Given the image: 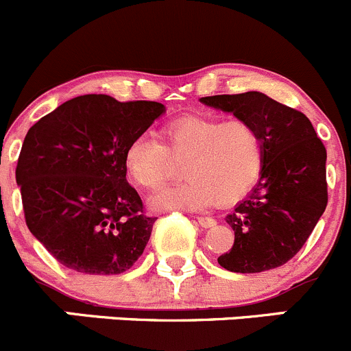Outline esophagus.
<instances>
[{"mask_svg": "<svg viewBox=\"0 0 351 351\" xmlns=\"http://www.w3.org/2000/svg\"><path fill=\"white\" fill-rule=\"evenodd\" d=\"M196 220H197V223H199L201 227H204V228H211V227H215V225H217V220H215V218H211V217H197Z\"/></svg>", "mask_w": 351, "mask_h": 351, "instance_id": "34e87169", "label": "esophagus"}]
</instances>
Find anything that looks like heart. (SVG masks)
I'll use <instances>...</instances> for the list:
<instances>
[{"label":"heart","mask_w":351,"mask_h":351,"mask_svg":"<svg viewBox=\"0 0 351 351\" xmlns=\"http://www.w3.org/2000/svg\"><path fill=\"white\" fill-rule=\"evenodd\" d=\"M184 158L186 182L155 194L154 210L197 211L237 203L261 177L265 145L249 121L186 116L165 124L160 141L134 138L124 152V169L138 187L155 191L171 176V160Z\"/></svg>","instance_id":"obj_1"}]
</instances>
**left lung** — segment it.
Here are the masks:
<instances>
[{
  "mask_svg": "<svg viewBox=\"0 0 351 351\" xmlns=\"http://www.w3.org/2000/svg\"><path fill=\"white\" fill-rule=\"evenodd\" d=\"M201 104L258 128L265 164L249 196L227 215L234 245L218 258L234 273H261L293 258L328 204L326 148L307 116L261 92L213 95Z\"/></svg>",
  "mask_w": 351,
  "mask_h": 351,
  "instance_id": "left-lung-1",
  "label": "left lung"
}]
</instances>
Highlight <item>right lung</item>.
I'll list each match as a JSON object with an SVG mask.
<instances>
[{"label":"right lung","instance_id":"1","mask_svg":"<svg viewBox=\"0 0 351 351\" xmlns=\"http://www.w3.org/2000/svg\"><path fill=\"white\" fill-rule=\"evenodd\" d=\"M165 112L164 104L82 95L27 133L16 164L34 237L66 268L119 275L138 261L157 218L126 180L124 152Z\"/></svg>","mask_w":351,"mask_h":351}]
</instances>
